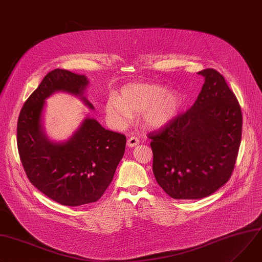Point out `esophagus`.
Wrapping results in <instances>:
<instances>
[{"label": "esophagus", "instance_id": "34e87169", "mask_svg": "<svg viewBox=\"0 0 262 262\" xmlns=\"http://www.w3.org/2000/svg\"><path fill=\"white\" fill-rule=\"evenodd\" d=\"M139 142H140V140H139L137 137L133 136V137L128 138V140H127V145H128L129 147H134V146H136V145L139 144Z\"/></svg>", "mask_w": 262, "mask_h": 262}]
</instances>
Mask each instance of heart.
<instances>
[{
    "label": "heart",
    "mask_w": 262,
    "mask_h": 262,
    "mask_svg": "<svg viewBox=\"0 0 262 262\" xmlns=\"http://www.w3.org/2000/svg\"><path fill=\"white\" fill-rule=\"evenodd\" d=\"M182 105L180 95L152 83L134 82L124 85L118 99L111 97L105 103L108 122L116 128L125 127L133 113L142 112V120L150 128L167 125L178 115Z\"/></svg>",
    "instance_id": "obj_1"
}]
</instances>
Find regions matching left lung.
I'll use <instances>...</instances> for the list:
<instances>
[{
  "label": "left lung",
  "mask_w": 262,
  "mask_h": 262,
  "mask_svg": "<svg viewBox=\"0 0 262 262\" xmlns=\"http://www.w3.org/2000/svg\"><path fill=\"white\" fill-rule=\"evenodd\" d=\"M199 74L205 82L194 104L148 134L155 178L176 200L203 199L224 186L241 146L243 114L235 94L219 71Z\"/></svg>",
  "instance_id": "left-lung-1"
}]
</instances>
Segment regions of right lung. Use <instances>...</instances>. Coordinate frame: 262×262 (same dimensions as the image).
I'll return each instance as SVG.
<instances>
[{
	"label": "right lung",
	"mask_w": 262,
	"mask_h": 262,
	"mask_svg": "<svg viewBox=\"0 0 262 262\" xmlns=\"http://www.w3.org/2000/svg\"><path fill=\"white\" fill-rule=\"evenodd\" d=\"M88 83L84 75L51 71L24 103L17 120V149L28 180L46 196L71 207L97 202L103 195L126 144L123 134L105 129L91 118L63 143L46 138L40 124L45 100L57 91L82 96Z\"/></svg>",
	"instance_id": "1"
}]
</instances>
